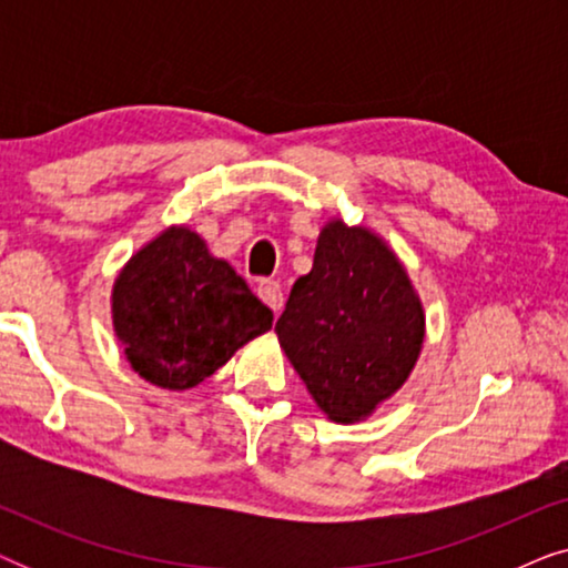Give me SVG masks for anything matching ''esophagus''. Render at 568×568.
I'll list each match as a JSON object with an SVG mask.
<instances>
[{"label": "esophagus", "mask_w": 568, "mask_h": 568, "mask_svg": "<svg viewBox=\"0 0 568 568\" xmlns=\"http://www.w3.org/2000/svg\"><path fill=\"white\" fill-rule=\"evenodd\" d=\"M258 297L266 302V305L274 310V313H278L284 305V292H282V284L274 282V278H263V282L258 284Z\"/></svg>", "instance_id": "34e87169"}]
</instances>
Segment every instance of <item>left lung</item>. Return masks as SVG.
Returning <instances> with one entry per match:
<instances>
[{
	"mask_svg": "<svg viewBox=\"0 0 568 568\" xmlns=\"http://www.w3.org/2000/svg\"><path fill=\"white\" fill-rule=\"evenodd\" d=\"M276 336L317 406L352 424L408 379L424 310L390 247L336 220L317 237L313 271L294 282Z\"/></svg>",
	"mask_w": 568,
	"mask_h": 568,
	"instance_id": "left-lung-1",
	"label": "left lung"
}]
</instances>
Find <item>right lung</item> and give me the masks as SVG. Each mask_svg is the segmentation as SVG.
<instances>
[{
    "mask_svg": "<svg viewBox=\"0 0 568 568\" xmlns=\"http://www.w3.org/2000/svg\"><path fill=\"white\" fill-rule=\"evenodd\" d=\"M271 321L235 268L185 227L144 245L113 286L115 336L131 367L168 390L204 383Z\"/></svg>",
    "mask_w": 568,
    "mask_h": 568,
    "instance_id": "right-lung-1",
    "label": "right lung"
}]
</instances>
